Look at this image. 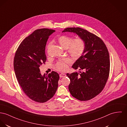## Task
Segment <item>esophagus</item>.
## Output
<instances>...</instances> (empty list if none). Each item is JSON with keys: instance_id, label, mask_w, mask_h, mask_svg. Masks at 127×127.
<instances>
[{"instance_id": "34e87169", "label": "esophagus", "mask_w": 127, "mask_h": 127, "mask_svg": "<svg viewBox=\"0 0 127 127\" xmlns=\"http://www.w3.org/2000/svg\"><path fill=\"white\" fill-rule=\"evenodd\" d=\"M59 76H60V78L65 77L66 76V74H64V73H61V74H60Z\"/></svg>"}]
</instances>
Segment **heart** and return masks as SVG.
<instances>
[{
    "instance_id": "1",
    "label": "heart",
    "mask_w": 127,
    "mask_h": 127,
    "mask_svg": "<svg viewBox=\"0 0 127 127\" xmlns=\"http://www.w3.org/2000/svg\"><path fill=\"white\" fill-rule=\"evenodd\" d=\"M72 38L68 36L63 35L58 38L59 45L63 49L68 48V51L70 56L73 59H78L81 56L85 50V44L84 40L78 38L72 41ZM51 46L50 43L48 48ZM69 62L68 59H65L58 62L56 65V68L60 71H64L68 67L67 64Z\"/></svg>"
}]
</instances>
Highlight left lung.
Wrapping results in <instances>:
<instances>
[{
    "label": "left lung",
    "instance_id": "left-lung-1",
    "mask_svg": "<svg viewBox=\"0 0 127 127\" xmlns=\"http://www.w3.org/2000/svg\"><path fill=\"white\" fill-rule=\"evenodd\" d=\"M71 32L84 40L85 50L72 67L77 72L67 73L70 80L68 89L71 95L80 100L94 98L102 90L107 81L110 59L103 41L95 35L80 28H68L62 32Z\"/></svg>",
    "mask_w": 127,
    "mask_h": 127
}]
</instances>
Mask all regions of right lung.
<instances>
[{
    "label": "right lung",
    "mask_w": 127,
    "mask_h": 127,
    "mask_svg": "<svg viewBox=\"0 0 127 127\" xmlns=\"http://www.w3.org/2000/svg\"><path fill=\"white\" fill-rule=\"evenodd\" d=\"M55 31L47 29L34 31L21 43L14 59V70L20 87L30 99L38 102L49 100L58 88L59 74L52 71L42 75L39 68L46 60V42Z\"/></svg>",
    "instance_id": "1"
}]
</instances>
